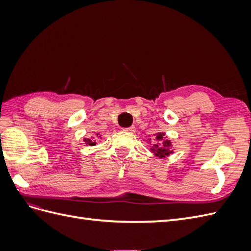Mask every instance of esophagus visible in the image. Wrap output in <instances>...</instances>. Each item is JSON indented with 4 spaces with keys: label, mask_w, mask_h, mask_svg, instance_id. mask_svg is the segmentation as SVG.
<instances>
[{
    "label": "esophagus",
    "mask_w": 251,
    "mask_h": 251,
    "mask_svg": "<svg viewBox=\"0 0 251 251\" xmlns=\"http://www.w3.org/2000/svg\"><path fill=\"white\" fill-rule=\"evenodd\" d=\"M124 131H126V132H127V133H134V132H135V126L126 127V128H124Z\"/></svg>",
    "instance_id": "1"
}]
</instances>
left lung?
Wrapping results in <instances>:
<instances>
[{
    "mask_svg": "<svg viewBox=\"0 0 251 251\" xmlns=\"http://www.w3.org/2000/svg\"><path fill=\"white\" fill-rule=\"evenodd\" d=\"M146 141L151 144L150 151L154 154V156L158 158L163 159L174 154L173 142L168 139V137L165 136V133L157 132L153 135V137H149Z\"/></svg>",
    "mask_w": 251,
    "mask_h": 251,
    "instance_id": "1",
    "label": "left lung"
}]
</instances>
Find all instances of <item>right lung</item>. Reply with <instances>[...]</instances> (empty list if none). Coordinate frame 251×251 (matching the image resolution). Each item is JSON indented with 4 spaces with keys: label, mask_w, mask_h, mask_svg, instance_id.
I'll list each match as a JSON object with an SVG mask.
<instances>
[{
    "label": "right lung",
    "mask_w": 251,
    "mask_h": 251,
    "mask_svg": "<svg viewBox=\"0 0 251 251\" xmlns=\"http://www.w3.org/2000/svg\"><path fill=\"white\" fill-rule=\"evenodd\" d=\"M101 136L100 133H94V136H91L90 138H85L83 139V142H85L86 146H91L93 147L96 144V139L97 138H101Z\"/></svg>",
    "instance_id": "obj_1"
}]
</instances>
